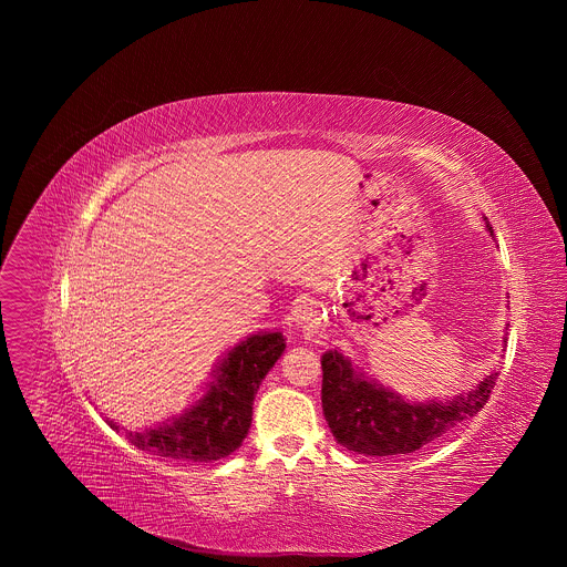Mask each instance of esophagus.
<instances>
[{
    "instance_id": "esophagus-1",
    "label": "esophagus",
    "mask_w": 567,
    "mask_h": 567,
    "mask_svg": "<svg viewBox=\"0 0 567 567\" xmlns=\"http://www.w3.org/2000/svg\"><path fill=\"white\" fill-rule=\"evenodd\" d=\"M316 316H318V313L313 311L311 305H300V307L296 309V326L302 328V330H309V328L316 326V320H318Z\"/></svg>"
}]
</instances>
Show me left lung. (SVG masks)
Segmentation results:
<instances>
[{"instance_id": "1", "label": "left lung", "mask_w": 567, "mask_h": 567, "mask_svg": "<svg viewBox=\"0 0 567 567\" xmlns=\"http://www.w3.org/2000/svg\"><path fill=\"white\" fill-rule=\"evenodd\" d=\"M320 365L328 426L341 446L363 455H403L431 444L477 415L498 379V372L489 374L451 403H409L368 381L337 350L322 354Z\"/></svg>"}]
</instances>
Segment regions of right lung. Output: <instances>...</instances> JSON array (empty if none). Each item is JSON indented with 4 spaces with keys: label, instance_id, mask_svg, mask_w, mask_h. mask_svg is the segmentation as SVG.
Listing matches in <instances>:
<instances>
[{
    "label": "right lung",
    "instance_id": "add662e5",
    "mask_svg": "<svg viewBox=\"0 0 567 567\" xmlns=\"http://www.w3.org/2000/svg\"><path fill=\"white\" fill-rule=\"evenodd\" d=\"M282 352L280 332H262L241 341L221 361L208 394L197 406L164 429L127 433V440L166 460L213 462L230 455L247 437L256 392Z\"/></svg>",
    "mask_w": 567,
    "mask_h": 567
}]
</instances>
